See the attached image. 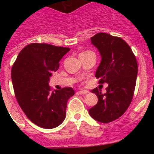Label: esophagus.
Returning a JSON list of instances; mask_svg holds the SVG:
<instances>
[{"label":"esophagus","instance_id":"1","mask_svg":"<svg viewBox=\"0 0 154 154\" xmlns=\"http://www.w3.org/2000/svg\"><path fill=\"white\" fill-rule=\"evenodd\" d=\"M79 94H86L87 93H88V91H87V90H80V91H78Z\"/></svg>","mask_w":154,"mask_h":154}]
</instances>
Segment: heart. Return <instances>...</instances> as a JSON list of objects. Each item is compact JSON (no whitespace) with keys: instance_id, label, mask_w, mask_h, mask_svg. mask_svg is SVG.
Here are the masks:
<instances>
[{"instance_id":"heart-1","label":"heart","mask_w":154,"mask_h":154,"mask_svg":"<svg viewBox=\"0 0 154 154\" xmlns=\"http://www.w3.org/2000/svg\"><path fill=\"white\" fill-rule=\"evenodd\" d=\"M86 52H89V51H86ZM86 52H84V53H86Z\"/></svg>"}]
</instances>
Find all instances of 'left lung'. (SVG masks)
<instances>
[{
  "label": "left lung",
  "instance_id": "8db88e82",
  "mask_svg": "<svg viewBox=\"0 0 154 154\" xmlns=\"http://www.w3.org/2000/svg\"><path fill=\"white\" fill-rule=\"evenodd\" d=\"M101 61L95 73L99 83H106V92L91 90L98 98L97 103L88 109L90 116L101 123L119 119L127 109L133 99L138 74L136 59L131 48L120 37L99 32L91 38Z\"/></svg>",
  "mask_w": 154,
  "mask_h": 154
}]
</instances>
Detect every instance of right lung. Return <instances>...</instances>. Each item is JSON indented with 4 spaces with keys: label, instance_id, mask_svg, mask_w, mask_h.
<instances>
[{
    "label": "right lung",
    "instance_id": "add662e5",
    "mask_svg": "<svg viewBox=\"0 0 154 154\" xmlns=\"http://www.w3.org/2000/svg\"><path fill=\"white\" fill-rule=\"evenodd\" d=\"M69 48L32 43L23 48L11 71L18 104L35 125L46 129L58 127L65 120L68 99L74 94L71 87L51 91L49 83L53 71Z\"/></svg>",
    "mask_w": 154,
    "mask_h": 154
}]
</instances>
